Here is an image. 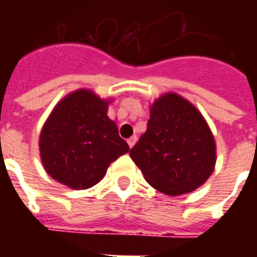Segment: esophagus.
I'll return each instance as SVG.
<instances>
[{"instance_id": "34e87169", "label": "esophagus", "mask_w": 257, "mask_h": 257, "mask_svg": "<svg viewBox=\"0 0 257 257\" xmlns=\"http://www.w3.org/2000/svg\"><path fill=\"white\" fill-rule=\"evenodd\" d=\"M136 140H138V138H136V136H132V138H129V139H128V146L131 147V149H132V147L135 146Z\"/></svg>"}]
</instances>
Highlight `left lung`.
Wrapping results in <instances>:
<instances>
[{
	"instance_id": "1",
	"label": "left lung",
	"mask_w": 257,
	"mask_h": 257,
	"mask_svg": "<svg viewBox=\"0 0 257 257\" xmlns=\"http://www.w3.org/2000/svg\"><path fill=\"white\" fill-rule=\"evenodd\" d=\"M147 131L129 156L147 183L168 195L198 189L216 162V146L208 123L195 107L176 93L161 96L150 108Z\"/></svg>"
}]
</instances>
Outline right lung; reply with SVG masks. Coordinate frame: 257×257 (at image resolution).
Wrapping results in <instances>:
<instances>
[{"label":"right lung","instance_id":"obj_1","mask_svg":"<svg viewBox=\"0 0 257 257\" xmlns=\"http://www.w3.org/2000/svg\"><path fill=\"white\" fill-rule=\"evenodd\" d=\"M107 104L81 89L55 107L40 136L42 164L53 179L71 189H89L111 162L128 153V143L107 117Z\"/></svg>","mask_w":257,"mask_h":257}]
</instances>
